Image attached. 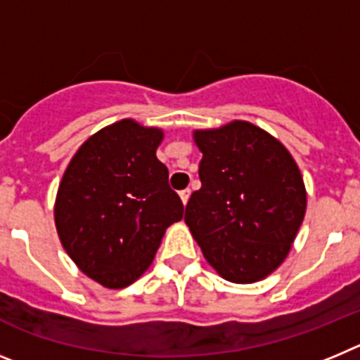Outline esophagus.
<instances>
[{
  "mask_svg": "<svg viewBox=\"0 0 360 360\" xmlns=\"http://www.w3.org/2000/svg\"><path fill=\"white\" fill-rule=\"evenodd\" d=\"M189 196H191V191H189V189H184V191H180V198H182L184 205H186V203L189 202Z\"/></svg>",
  "mask_w": 360,
  "mask_h": 360,
  "instance_id": "obj_1",
  "label": "esophagus"
}]
</instances>
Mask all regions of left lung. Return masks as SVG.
<instances>
[{
  "label": "left lung",
  "mask_w": 360,
  "mask_h": 360,
  "mask_svg": "<svg viewBox=\"0 0 360 360\" xmlns=\"http://www.w3.org/2000/svg\"><path fill=\"white\" fill-rule=\"evenodd\" d=\"M200 182L186 224L209 265L232 283H256L288 256L307 212L297 164L278 139L247 120L195 129Z\"/></svg>",
  "instance_id": "8db88e82"
}]
</instances>
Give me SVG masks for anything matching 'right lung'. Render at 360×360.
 I'll return each mask as SVG.
<instances>
[{"instance_id": "right-lung-1", "label": "right lung", "mask_w": 360, "mask_h": 360, "mask_svg": "<svg viewBox=\"0 0 360 360\" xmlns=\"http://www.w3.org/2000/svg\"><path fill=\"white\" fill-rule=\"evenodd\" d=\"M160 128L122 119L98 129L73 155L53 205L56 229L72 262L106 288L141 278L165 229L184 216L157 158Z\"/></svg>"}]
</instances>
